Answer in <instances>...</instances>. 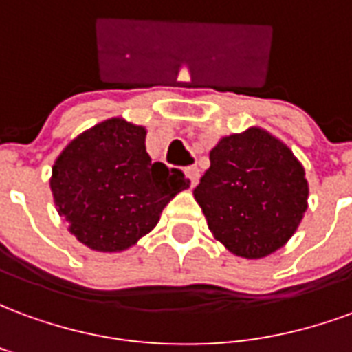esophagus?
Instances as JSON below:
<instances>
[{"mask_svg": "<svg viewBox=\"0 0 352 352\" xmlns=\"http://www.w3.org/2000/svg\"><path fill=\"white\" fill-rule=\"evenodd\" d=\"M186 175H188V179H190L192 186H196V184H198L199 169L196 168V166H188V168H186Z\"/></svg>", "mask_w": 352, "mask_h": 352, "instance_id": "obj_1", "label": "esophagus"}]
</instances>
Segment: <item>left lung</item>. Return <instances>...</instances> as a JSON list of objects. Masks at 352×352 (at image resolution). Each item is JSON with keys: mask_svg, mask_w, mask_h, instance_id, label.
I'll return each instance as SVG.
<instances>
[{"mask_svg": "<svg viewBox=\"0 0 352 352\" xmlns=\"http://www.w3.org/2000/svg\"><path fill=\"white\" fill-rule=\"evenodd\" d=\"M194 198L209 230L230 252L264 258L287 243L307 209L302 164L260 128L234 133L209 153Z\"/></svg>", "mask_w": 352, "mask_h": 352, "instance_id": "8db88e82", "label": "left lung"}]
</instances>
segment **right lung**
Masks as SVG:
<instances>
[{"instance_id": "add662e5", "label": "right lung", "mask_w": 352, "mask_h": 352, "mask_svg": "<svg viewBox=\"0 0 352 352\" xmlns=\"http://www.w3.org/2000/svg\"><path fill=\"white\" fill-rule=\"evenodd\" d=\"M145 128L111 118L73 139L52 168L50 188L69 232L90 249L124 251L188 188L181 169L151 162Z\"/></svg>"}]
</instances>
